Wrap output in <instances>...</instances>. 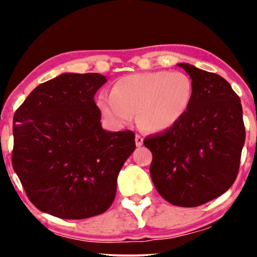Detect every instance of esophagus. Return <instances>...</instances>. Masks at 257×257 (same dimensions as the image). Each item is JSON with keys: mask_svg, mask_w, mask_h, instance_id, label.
Returning <instances> with one entry per match:
<instances>
[{"mask_svg": "<svg viewBox=\"0 0 257 257\" xmlns=\"http://www.w3.org/2000/svg\"><path fill=\"white\" fill-rule=\"evenodd\" d=\"M143 143H144V138L142 136H139V135H137L136 136V145L138 146V147H140L143 145Z\"/></svg>", "mask_w": 257, "mask_h": 257, "instance_id": "obj_1", "label": "esophagus"}]
</instances>
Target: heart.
Segmentation results:
<instances>
[{"instance_id":"heart-1","label":"heart","mask_w":257,"mask_h":257,"mask_svg":"<svg viewBox=\"0 0 257 257\" xmlns=\"http://www.w3.org/2000/svg\"><path fill=\"white\" fill-rule=\"evenodd\" d=\"M194 84L188 75L174 71H149L124 76L113 83L111 94L101 92L97 105L115 126H124L137 113L147 132H164L178 124L191 106Z\"/></svg>"}]
</instances>
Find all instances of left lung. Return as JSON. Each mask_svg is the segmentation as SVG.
<instances>
[{
    "mask_svg": "<svg viewBox=\"0 0 257 257\" xmlns=\"http://www.w3.org/2000/svg\"><path fill=\"white\" fill-rule=\"evenodd\" d=\"M194 96L185 117L163 133L149 136L150 172L163 198L179 207H196L234 184L245 140L241 100L222 77L189 64Z\"/></svg>",
    "mask_w": 257,
    "mask_h": 257,
    "instance_id": "1",
    "label": "left lung"
}]
</instances>
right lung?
Masks as SVG:
<instances>
[{
  "mask_svg": "<svg viewBox=\"0 0 257 257\" xmlns=\"http://www.w3.org/2000/svg\"><path fill=\"white\" fill-rule=\"evenodd\" d=\"M105 82L99 73H63L38 85L14 114V171L42 212L80 220L113 202L136 136L101 127L93 98Z\"/></svg>",
  "mask_w": 257,
  "mask_h": 257,
  "instance_id": "add662e5",
  "label": "right lung"
}]
</instances>
